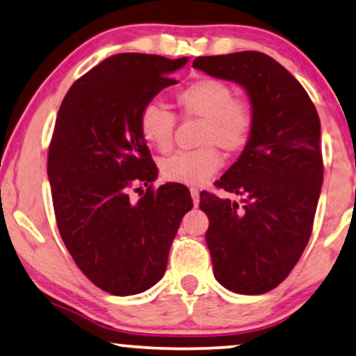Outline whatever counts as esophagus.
Returning <instances> with one entry per match:
<instances>
[{
    "label": "esophagus",
    "mask_w": 356,
    "mask_h": 356,
    "mask_svg": "<svg viewBox=\"0 0 356 356\" xmlns=\"http://www.w3.org/2000/svg\"><path fill=\"white\" fill-rule=\"evenodd\" d=\"M191 195H192V200H193V205H199V202H200V191L199 188H195V187H192L191 188Z\"/></svg>",
    "instance_id": "esophagus-1"
}]
</instances>
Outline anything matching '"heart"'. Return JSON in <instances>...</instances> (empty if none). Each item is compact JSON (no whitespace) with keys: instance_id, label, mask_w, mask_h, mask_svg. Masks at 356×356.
<instances>
[{"instance_id":"b5f03b06","label":"heart","mask_w":356,"mask_h":356,"mask_svg":"<svg viewBox=\"0 0 356 356\" xmlns=\"http://www.w3.org/2000/svg\"><path fill=\"white\" fill-rule=\"evenodd\" d=\"M175 103L187 116L205 121L199 149L179 151L161 163V174L170 182L202 186L222 168L223 159L217 146L228 152L241 151L254 129L253 105L236 97L227 82L199 79L179 90ZM175 116L168 108L147 103L138 115V131L147 146L165 152L174 143Z\"/></svg>"}]
</instances>
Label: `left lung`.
<instances>
[{"label": "left lung", "mask_w": 356, "mask_h": 356, "mask_svg": "<svg viewBox=\"0 0 356 356\" xmlns=\"http://www.w3.org/2000/svg\"><path fill=\"white\" fill-rule=\"evenodd\" d=\"M193 67L248 92L254 129L215 182L240 202L200 193L215 279L236 294H264L289 276L307 246L323 181L321 120L302 85L273 57L243 51L197 57Z\"/></svg>", "instance_id": "8db88e82"}]
</instances>
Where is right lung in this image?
<instances>
[{"instance_id": "right-lung-1", "label": "right lung", "mask_w": 356, "mask_h": 356, "mask_svg": "<svg viewBox=\"0 0 356 356\" xmlns=\"http://www.w3.org/2000/svg\"><path fill=\"white\" fill-rule=\"evenodd\" d=\"M186 62L116 54L74 82L58 108L47 157L58 233L80 271L113 296L139 294L164 276L193 207L181 184L152 187L157 168L138 131L141 108Z\"/></svg>"}]
</instances>
